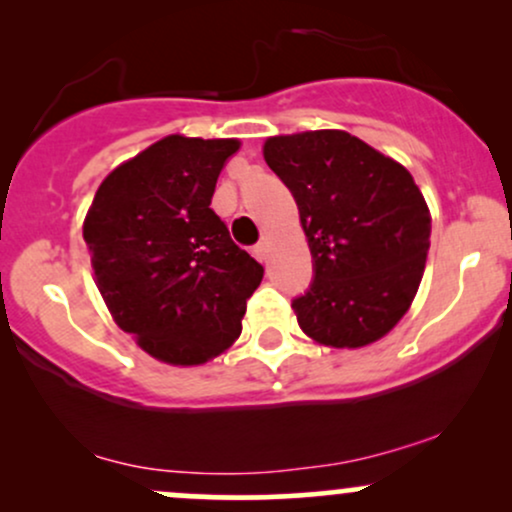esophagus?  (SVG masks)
Wrapping results in <instances>:
<instances>
[{"label": "esophagus", "mask_w": 512, "mask_h": 512, "mask_svg": "<svg viewBox=\"0 0 512 512\" xmlns=\"http://www.w3.org/2000/svg\"><path fill=\"white\" fill-rule=\"evenodd\" d=\"M252 252H255L257 260L267 262L269 260V240H262V243H257L255 250H252Z\"/></svg>", "instance_id": "1"}]
</instances>
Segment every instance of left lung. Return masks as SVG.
<instances>
[{"instance_id": "obj_1", "label": "left lung", "mask_w": 512, "mask_h": 512, "mask_svg": "<svg viewBox=\"0 0 512 512\" xmlns=\"http://www.w3.org/2000/svg\"><path fill=\"white\" fill-rule=\"evenodd\" d=\"M264 161L284 180L315 262L291 303L310 339L361 349L411 308L431 248V211L402 163L344 129L279 134Z\"/></svg>"}]
</instances>
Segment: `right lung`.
<instances>
[{
  "instance_id": "right-lung-1",
  "label": "right lung",
  "mask_w": 512,
  "mask_h": 512,
  "mask_svg": "<svg viewBox=\"0 0 512 512\" xmlns=\"http://www.w3.org/2000/svg\"><path fill=\"white\" fill-rule=\"evenodd\" d=\"M238 139L168 134L101 182L84 219L93 279L115 325L170 366L231 349L264 269L209 207Z\"/></svg>"
}]
</instances>
